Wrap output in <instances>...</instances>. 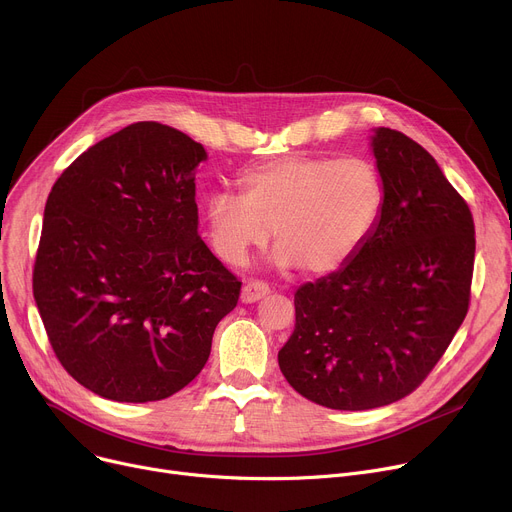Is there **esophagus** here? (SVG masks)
Returning <instances> with one entry per match:
<instances>
[{
	"mask_svg": "<svg viewBox=\"0 0 512 512\" xmlns=\"http://www.w3.org/2000/svg\"><path fill=\"white\" fill-rule=\"evenodd\" d=\"M268 293H270V289H268V285H264V282L250 280L244 285L240 299H242V303H256V301L264 299Z\"/></svg>",
	"mask_w": 512,
	"mask_h": 512,
	"instance_id": "34e87169",
	"label": "esophagus"
}]
</instances>
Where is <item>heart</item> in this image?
<instances>
[{
  "label": "heart",
  "instance_id": "obj_1",
  "mask_svg": "<svg viewBox=\"0 0 512 512\" xmlns=\"http://www.w3.org/2000/svg\"><path fill=\"white\" fill-rule=\"evenodd\" d=\"M384 209L378 168L358 156H287L252 168L242 195L207 201V230L215 254L244 266L270 240L272 262L327 274L352 260L372 236Z\"/></svg>",
  "mask_w": 512,
  "mask_h": 512
}]
</instances>
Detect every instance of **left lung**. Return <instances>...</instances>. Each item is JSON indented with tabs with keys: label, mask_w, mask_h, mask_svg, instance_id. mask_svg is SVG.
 I'll use <instances>...</instances> for the list:
<instances>
[{
	"label": "left lung",
	"mask_w": 512,
	"mask_h": 512,
	"mask_svg": "<svg viewBox=\"0 0 512 512\" xmlns=\"http://www.w3.org/2000/svg\"><path fill=\"white\" fill-rule=\"evenodd\" d=\"M384 209L368 242L295 295L278 366L305 399L335 411L401 401L439 362L470 303L474 219L435 158L374 128Z\"/></svg>",
	"instance_id": "1"
}]
</instances>
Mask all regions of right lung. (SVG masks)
Instances as JSON below:
<instances>
[{
  "label": "right lung",
  "mask_w": 512,
  "mask_h": 512,
  "mask_svg": "<svg viewBox=\"0 0 512 512\" xmlns=\"http://www.w3.org/2000/svg\"><path fill=\"white\" fill-rule=\"evenodd\" d=\"M205 148L138 122L83 152L54 183L34 301L63 368L118 403H150L205 366L242 282L199 238Z\"/></svg>",
  "instance_id": "1"
}]
</instances>
